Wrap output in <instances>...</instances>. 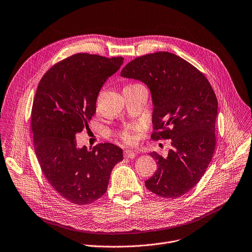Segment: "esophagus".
Segmentation results:
<instances>
[{"instance_id": "1", "label": "esophagus", "mask_w": 252, "mask_h": 252, "mask_svg": "<svg viewBox=\"0 0 252 252\" xmlns=\"http://www.w3.org/2000/svg\"><path fill=\"white\" fill-rule=\"evenodd\" d=\"M124 155H125V157H126V158H134L135 157V155H136V153L135 152H133L132 150H130V149H126V150H125L124 151Z\"/></svg>"}]
</instances>
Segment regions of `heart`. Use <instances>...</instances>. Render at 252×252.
I'll return each instance as SVG.
<instances>
[{
    "label": "heart",
    "instance_id": "heart-1",
    "mask_svg": "<svg viewBox=\"0 0 252 252\" xmlns=\"http://www.w3.org/2000/svg\"><path fill=\"white\" fill-rule=\"evenodd\" d=\"M138 129V126H127L126 127L122 133H121V136H122V139L127 143H131L134 141V131Z\"/></svg>",
    "mask_w": 252,
    "mask_h": 252
}]
</instances>
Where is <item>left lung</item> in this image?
<instances>
[{
	"label": "left lung",
	"instance_id": "obj_1",
	"mask_svg": "<svg viewBox=\"0 0 252 252\" xmlns=\"http://www.w3.org/2000/svg\"><path fill=\"white\" fill-rule=\"evenodd\" d=\"M125 78L143 82L151 93L152 139H171L167 157L149 155L157 171L146 188L163 198L188 193L205 174L216 148L218 100L205 75L183 58L166 51L146 54L127 63Z\"/></svg>",
	"mask_w": 252,
	"mask_h": 252
}]
</instances>
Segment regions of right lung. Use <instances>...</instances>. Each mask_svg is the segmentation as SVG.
<instances>
[{"label":"right lung","mask_w":252,"mask_h":252,"mask_svg":"<svg viewBox=\"0 0 252 252\" xmlns=\"http://www.w3.org/2000/svg\"><path fill=\"white\" fill-rule=\"evenodd\" d=\"M124 62L77 53L52 66L41 78L32 110L34 151L52 188L75 205H88L107 191L123 149L101 143L77 147L76 133L89 127L101 88Z\"/></svg>","instance_id":"1"}]
</instances>
